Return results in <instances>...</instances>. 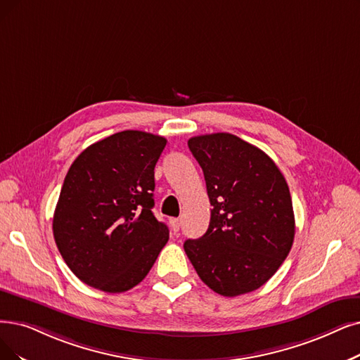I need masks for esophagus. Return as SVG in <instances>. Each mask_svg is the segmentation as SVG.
Segmentation results:
<instances>
[{"instance_id":"esophagus-1","label":"esophagus","mask_w":360,"mask_h":360,"mask_svg":"<svg viewBox=\"0 0 360 360\" xmlns=\"http://www.w3.org/2000/svg\"><path fill=\"white\" fill-rule=\"evenodd\" d=\"M169 224H171L172 232L177 233L181 227V220L180 219H169Z\"/></svg>"}]
</instances>
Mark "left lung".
I'll return each mask as SVG.
<instances>
[{
    "mask_svg": "<svg viewBox=\"0 0 360 360\" xmlns=\"http://www.w3.org/2000/svg\"><path fill=\"white\" fill-rule=\"evenodd\" d=\"M212 205L204 236L184 251L212 291L236 297L264 285L288 257L295 220L290 188L262 149L229 133L188 141Z\"/></svg>",
    "mask_w": 360,
    "mask_h": 360,
    "instance_id": "8db88e82",
    "label": "left lung"
}]
</instances>
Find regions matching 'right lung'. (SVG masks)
Segmentation results:
<instances>
[{"mask_svg":"<svg viewBox=\"0 0 360 360\" xmlns=\"http://www.w3.org/2000/svg\"><path fill=\"white\" fill-rule=\"evenodd\" d=\"M165 137L127 130L85 149L65 177L53 235L75 276L100 291L131 290L169 238L152 212Z\"/></svg>","mask_w":360,"mask_h":360,"instance_id":"1","label":"right lung"}]
</instances>
